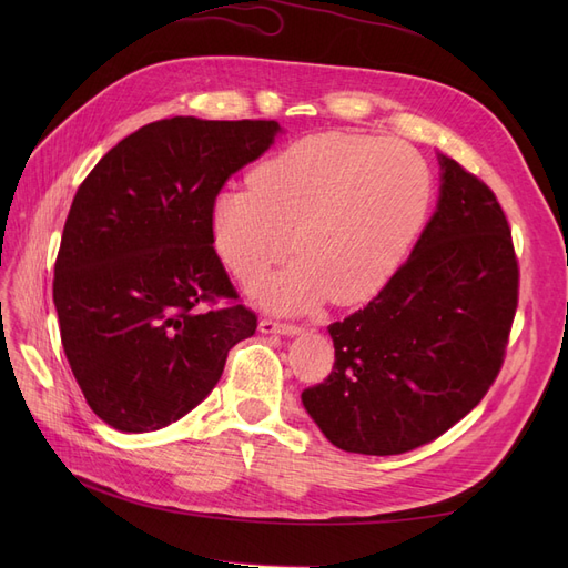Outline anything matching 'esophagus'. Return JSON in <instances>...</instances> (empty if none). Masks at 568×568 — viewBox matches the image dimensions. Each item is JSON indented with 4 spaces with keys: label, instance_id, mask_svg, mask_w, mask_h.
<instances>
[{
    "label": "esophagus",
    "instance_id": "34e87169",
    "mask_svg": "<svg viewBox=\"0 0 568 568\" xmlns=\"http://www.w3.org/2000/svg\"><path fill=\"white\" fill-rule=\"evenodd\" d=\"M261 332L263 334H282V336H296L301 334V326L298 324H288V322H280V320H261Z\"/></svg>",
    "mask_w": 568,
    "mask_h": 568
}]
</instances>
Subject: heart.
<instances>
[{
  "mask_svg": "<svg viewBox=\"0 0 568 568\" xmlns=\"http://www.w3.org/2000/svg\"><path fill=\"white\" fill-rule=\"evenodd\" d=\"M432 203V173L403 142L317 132L251 173V189L213 201L215 248L236 280L253 284L294 251L298 261L261 296L301 313L334 298L367 301L405 261Z\"/></svg>",
  "mask_w": 568,
  "mask_h": 568,
  "instance_id": "obj_1",
  "label": "heart"
}]
</instances>
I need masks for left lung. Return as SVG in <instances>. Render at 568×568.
Wrapping results in <instances>:
<instances>
[{
    "instance_id": "left-lung-1",
    "label": "left lung",
    "mask_w": 568,
    "mask_h": 568,
    "mask_svg": "<svg viewBox=\"0 0 568 568\" xmlns=\"http://www.w3.org/2000/svg\"><path fill=\"white\" fill-rule=\"evenodd\" d=\"M440 196L407 263L363 311L329 324L334 369L301 393L336 448L400 455L480 403L505 363L519 263L486 182L438 156Z\"/></svg>"
}]
</instances>
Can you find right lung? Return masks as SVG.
<instances>
[{
  "mask_svg": "<svg viewBox=\"0 0 568 568\" xmlns=\"http://www.w3.org/2000/svg\"><path fill=\"white\" fill-rule=\"evenodd\" d=\"M274 120H156L118 142L84 178L54 265L61 343L84 400L125 434L192 412L227 353L255 334L213 248L225 182L261 159ZM227 297L211 312L205 304Z\"/></svg>",
  "mask_w": 568,
  "mask_h": 568,
  "instance_id": "obj_1",
  "label": "right lung"
}]
</instances>
